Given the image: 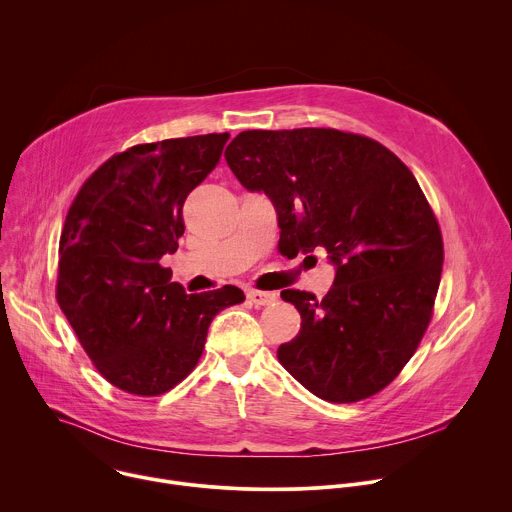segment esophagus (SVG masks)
<instances>
[{"instance_id":"1","label":"esophagus","mask_w":512,"mask_h":512,"mask_svg":"<svg viewBox=\"0 0 512 512\" xmlns=\"http://www.w3.org/2000/svg\"><path fill=\"white\" fill-rule=\"evenodd\" d=\"M247 300L255 306H269L277 300V296L273 294V291H259V289H249L247 291Z\"/></svg>"}]
</instances>
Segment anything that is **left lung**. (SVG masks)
<instances>
[{
  "label": "left lung",
  "instance_id": "1",
  "mask_svg": "<svg viewBox=\"0 0 512 512\" xmlns=\"http://www.w3.org/2000/svg\"><path fill=\"white\" fill-rule=\"evenodd\" d=\"M225 158L273 202L287 253L324 247L336 267L322 300L281 291L302 316L300 334L277 348L285 371L330 403L385 389L427 330L444 265L411 170L371 137L318 127L241 131Z\"/></svg>",
  "mask_w": 512,
  "mask_h": 512
}]
</instances>
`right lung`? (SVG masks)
I'll use <instances>...</instances> for the list:
<instances>
[{"label":"right lung","mask_w":512,"mask_h":512,"mask_svg":"<svg viewBox=\"0 0 512 512\" xmlns=\"http://www.w3.org/2000/svg\"><path fill=\"white\" fill-rule=\"evenodd\" d=\"M227 141L208 133L133 145L83 184L66 214L56 300L97 371L125 393L174 389L202 356L212 318L245 300L235 285L188 296L160 263L184 235L186 196Z\"/></svg>","instance_id":"1"}]
</instances>
